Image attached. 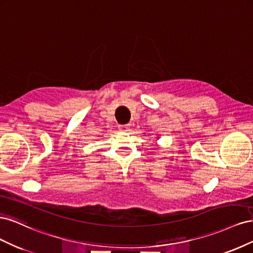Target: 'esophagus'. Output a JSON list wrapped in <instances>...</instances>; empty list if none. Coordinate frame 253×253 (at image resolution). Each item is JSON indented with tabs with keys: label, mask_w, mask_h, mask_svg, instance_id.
I'll list each match as a JSON object with an SVG mask.
<instances>
[{
	"label": "esophagus",
	"mask_w": 253,
	"mask_h": 253,
	"mask_svg": "<svg viewBox=\"0 0 253 253\" xmlns=\"http://www.w3.org/2000/svg\"><path fill=\"white\" fill-rule=\"evenodd\" d=\"M118 127H119L120 131L126 132V131H128V129H129V125H120Z\"/></svg>",
	"instance_id": "esophagus-1"
}]
</instances>
